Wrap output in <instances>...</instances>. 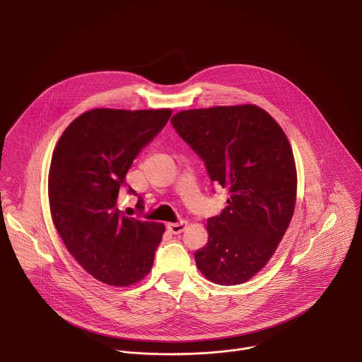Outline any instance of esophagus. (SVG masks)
I'll return each instance as SVG.
<instances>
[{"mask_svg":"<svg viewBox=\"0 0 362 362\" xmlns=\"http://www.w3.org/2000/svg\"><path fill=\"white\" fill-rule=\"evenodd\" d=\"M186 226H187V222H186V221H179V222H176V223H168V229H169L172 233H175V235L182 233V232L186 229Z\"/></svg>","mask_w":362,"mask_h":362,"instance_id":"34e87169","label":"esophagus"}]
</instances>
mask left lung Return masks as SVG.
I'll list each match as a JSON object with an SVG mask.
<instances>
[{"label":"left lung","mask_w":362,"mask_h":362,"mask_svg":"<svg viewBox=\"0 0 362 362\" xmlns=\"http://www.w3.org/2000/svg\"><path fill=\"white\" fill-rule=\"evenodd\" d=\"M176 133L229 190L228 206L208 219L209 239L194 252L199 271L218 285L243 284L275 253L293 215L296 170L279 124L253 105L185 110Z\"/></svg>","instance_id":"obj_1"}]
</instances>
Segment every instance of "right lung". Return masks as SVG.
<instances>
[{"mask_svg": "<svg viewBox=\"0 0 362 362\" xmlns=\"http://www.w3.org/2000/svg\"><path fill=\"white\" fill-rule=\"evenodd\" d=\"M172 116V110L94 109L62 134L51 159V218L66 247L100 282L129 286L151 269L163 223L130 218L119 208L133 160ZM129 194L136 192L127 186ZM136 208L144 211L139 196Z\"/></svg>", "mask_w": 362, "mask_h": 362, "instance_id": "obj_1", "label": "right lung"}]
</instances>
